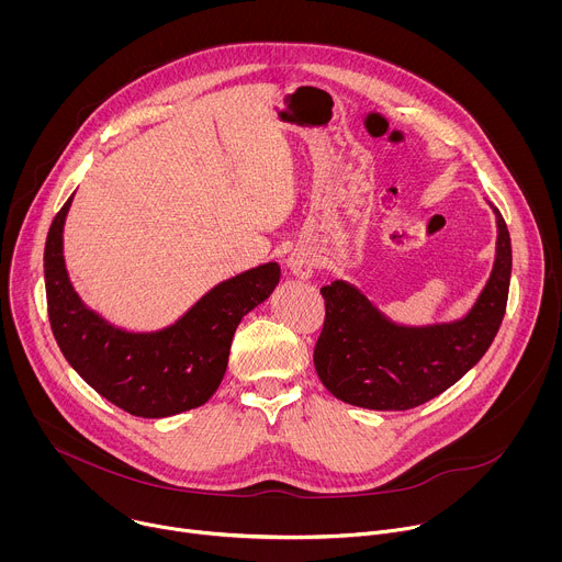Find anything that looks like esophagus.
<instances>
[{"instance_id":"esophagus-1","label":"esophagus","mask_w":562,"mask_h":562,"mask_svg":"<svg viewBox=\"0 0 562 562\" xmlns=\"http://www.w3.org/2000/svg\"><path fill=\"white\" fill-rule=\"evenodd\" d=\"M286 267H289V271H291L295 278L308 280V278L313 276V269H315V258H313L308 251H304V249H295V251L289 256Z\"/></svg>"}]
</instances>
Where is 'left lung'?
Returning <instances> with one entry per match:
<instances>
[{"instance_id":"obj_1","label":"left lung","mask_w":562,"mask_h":562,"mask_svg":"<svg viewBox=\"0 0 562 562\" xmlns=\"http://www.w3.org/2000/svg\"><path fill=\"white\" fill-rule=\"evenodd\" d=\"M496 262L471 311L456 323L400 327L364 293L336 280L319 289L325 325L313 351L315 371L342 403L407 412L456 384L494 342L507 308L512 239L498 209Z\"/></svg>"}]
</instances>
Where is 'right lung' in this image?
<instances>
[{
	"label": "right lung",
	"mask_w": 562,
	"mask_h": 562,
	"mask_svg": "<svg viewBox=\"0 0 562 562\" xmlns=\"http://www.w3.org/2000/svg\"><path fill=\"white\" fill-rule=\"evenodd\" d=\"M70 200L72 195L55 215L44 249L48 319L64 358L102 397L131 416L167 418L204 405L224 378L239 319L273 293L280 267L269 262L228 278L176 325L131 334L91 311L68 280L61 233Z\"/></svg>",
	"instance_id": "1"
}]
</instances>
